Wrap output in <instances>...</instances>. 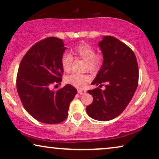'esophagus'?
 I'll use <instances>...</instances> for the list:
<instances>
[{"instance_id":"34e87169","label":"esophagus","mask_w":159,"mask_h":159,"mask_svg":"<svg viewBox=\"0 0 159 159\" xmlns=\"http://www.w3.org/2000/svg\"><path fill=\"white\" fill-rule=\"evenodd\" d=\"M86 93L85 90H78V93L80 95H83L84 93Z\"/></svg>"}]
</instances>
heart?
I'll return each instance as SVG.
<instances>
[{"label": "heart", "instance_id": "obj_1", "mask_svg": "<svg viewBox=\"0 0 159 159\" xmlns=\"http://www.w3.org/2000/svg\"><path fill=\"white\" fill-rule=\"evenodd\" d=\"M74 53L81 59L85 61L87 69L90 71H96L101 67L103 63V56L100 54H95V51L90 45L80 44L74 49ZM74 58L71 53H65L61 57V65L63 69L66 72H69L72 66ZM91 80V77L89 75H78L72 74L65 78L67 83L82 89L87 83Z\"/></svg>", "mask_w": 159, "mask_h": 159}]
</instances>
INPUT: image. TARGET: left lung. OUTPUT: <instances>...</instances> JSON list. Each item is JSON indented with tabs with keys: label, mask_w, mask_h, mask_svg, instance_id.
Masks as SVG:
<instances>
[{
	"label": "left lung",
	"mask_w": 159,
	"mask_h": 159,
	"mask_svg": "<svg viewBox=\"0 0 159 159\" xmlns=\"http://www.w3.org/2000/svg\"><path fill=\"white\" fill-rule=\"evenodd\" d=\"M103 64L91 84L96 88L88 90L93 103L87 106L88 116L98 121H109L125 109L135 93L138 84V64L133 51L118 39L104 36L98 43Z\"/></svg>",
	"instance_id": "1"
}]
</instances>
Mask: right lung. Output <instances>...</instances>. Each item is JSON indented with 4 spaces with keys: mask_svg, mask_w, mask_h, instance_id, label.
I'll return each instance as SVG.
<instances>
[{
    "mask_svg": "<svg viewBox=\"0 0 159 159\" xmlns=\"http://www.w3.org/2000/svg\"><path fill=\"white\" fill-rule=\"evenodd\" d=\"M66 50L63 40L45 38L27 52L19 66L16 88L19 98L25 110L40 122L64 121L77 93L69 84L57 91L51 89L53 83L62 81L61 57Z\"/></svg>",
    "mask_w": 159,
    "mask_h": 159,
    "instance_id": "1",
    "label": "right lung"
}]
</instances>
